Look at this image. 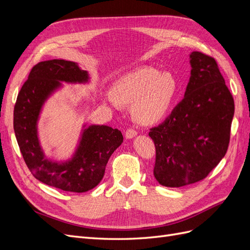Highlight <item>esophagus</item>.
<instances>
[{
  "mask_svg": "<svg viewBox=\"0 0 250 250\" xmlns=\"http://www.w3.org/2000/svg\"><path fill=\"white\" fill-rule=\"evenodd\" d=\"M137 131H135L134 129H132V128H128V129L126 130V132H125V137L127 138V139H132L133 137H135V135H137Z\"/></svg>",
  "mask_w": 250,
  "mask_h": 250,
  "instance_id": "esophagus-1",
  "label": "esophagus"
}]
</instances>
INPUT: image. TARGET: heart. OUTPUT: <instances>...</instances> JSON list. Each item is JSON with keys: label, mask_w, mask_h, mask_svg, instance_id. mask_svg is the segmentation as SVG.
Here are the masks:
<instances>
[{"label": "heart", "mask_w": 250, "mask_h": 250, "mask_svg": "<svg viewBox=\"0 0 250 250\" xmlns=\"http://www.w3.org/2000/svg\"><path fill=\"white\" fill-rule=\"evenodd\" d=\"M176 81L170 73L142 66L121 77L115 90L104 94L105 101L119 109L132 104V116L138 123L152 124L167 112L176 93Z\"/></svg>", "instance_id": "1"}]
</instances>
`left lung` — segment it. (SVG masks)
I'll return each mask as SVG.
<instances>
[{
  "label": "left lung",
  "mask_w": 250,
  "mask_h": 250,
  "mask_svg": "<svg viewBox=\"0 0 250 250\" xmlns=\"http://www.w3.org/2000/svg\"><path fill=\"white\" fill-rule=\"evenodd\" d=\"M191 78L181 100L162 124L150 128L155 145L153 174L179 188L206 178L228 151L233 98L214 57L194 51Z\"/></svg>",
  "instance_id": "1"
}]
</instances>
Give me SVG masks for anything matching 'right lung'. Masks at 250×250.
Listing matches in <instances>:
<instances>
[{
	"label": "right lung",
	"instance_id": "right-lung-1",
	"mask_svg": "<svg viewBox=\"0 0 250 250\" xmlns=\"http://www.w3.org/2000/svg\"><path fill=\"white\" fill-rule=\"evenodd\" d=\"M87 79V72L73 62H41L30 71L14 105L13 128L27 167L42 183L66 192L83 193L95 188L103 178L110 155L123 143V135L117 128L93 125L83 132L71 162L59 165L44 157L36 132L44 100L60 85L59 81L85 82Z\"/></svg>",
	"mask_w": 250,
	"mask_h": 250
}]
</instances>
